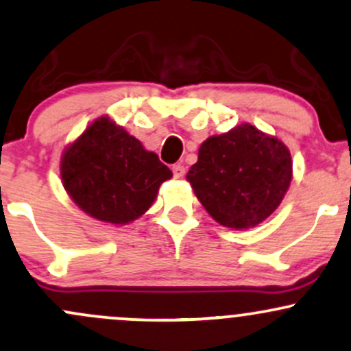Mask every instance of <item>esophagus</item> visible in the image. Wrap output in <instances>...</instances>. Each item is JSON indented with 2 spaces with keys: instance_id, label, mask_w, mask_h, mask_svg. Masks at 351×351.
I'll list each match as a JSON object with an SVG mask.
<instances>
[{
  "instance_id": "34e87169",
  "label": "esophagus",
  "mask_w": 351,
  "mask_h": 351,
  "mask_svg": "<svg viewBox=\"0 0 351 351\" xmlns=\"http://www.w3.org/2000/svg\"><path fill=\"white\" fill-rule=\"evenodd\" d=\"M173 175H175L176 180H182L184 176V167H182V165H175V167H173Z\"/></svg>"
}]
</instances>
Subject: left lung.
<instances>
[{"label":"left lung","mask_w":351,"mask_h":351,"mask_svg":"<svg viewBox=\"0 0 351 351\" xmlns=\"http://www.w3.org/2000/svg\"><path fill=\"white\" fill-rule=\"evenodd\" d=\"M293 178L290 149L250 123L206 138L186 180L215 221L255 228L283 202Z\"/></svg>","instance_id":"8db88e82"}]
</instances>
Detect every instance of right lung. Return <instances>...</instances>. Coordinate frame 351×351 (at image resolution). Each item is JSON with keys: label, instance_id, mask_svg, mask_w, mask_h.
Instances as JSON below:
<instances>
[{"label": "right lung", "instance_id": "add662e5", "mask_svg": "<svg viewBox=\"0 0 351 351\" xmlns=\"http://www.w3.org/2000/svg\"><path fill=\"white\" fill-rule=\"evenodd\" d=\"M61 183L86 215L114 226L145 215L171 169L108 114L96 118L60 161Z\"/></svg>", "mask_w": 351, "mask_h": 351}]
</instances>
